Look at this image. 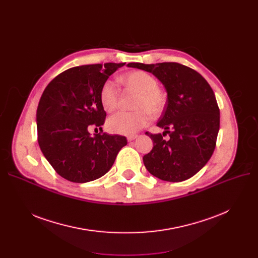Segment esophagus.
Listing matches in <instances>:
<instances>
[{
	"label": "esophagus",
	"mask_w": 258,
	"mask_h": 258,
	"mask_svg": "<svg viewBox=\"0 0 258 258\" xmlns=\"http://www.w3.org/2000/svg\"><path fill=\"white\" fill-rule=\"evenodd\" d=\"M137 137H138L137 135H131V136H127V141H133V140L136 139Z\"/></svg>",
	"instance_id": "esophagus-1"
}]
</instances>
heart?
<instances>
[{"instance_id": "obj_1", "label": "heart", "mask_w": 258, "mask_h": 258, "mask_svg": "<svg viewBox=\"0 0 258 258\" xmlns=\"http://www.w3.org/2000/svg\"><path fill=\"white\" fill-rule=\"evenodd\" d=\"M121 85L137 93L135 112H119L107 120V128L111 133L131 136L144 127L150 117L159 116L167 103L166 93L158 88L157 79L145 71H133L119 77ZM100 103L105 112H113L118 102V93L112 81L102 85L99 93Z\"/></svg>"}]
</instances>
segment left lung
I'll use <instances>...</instances> for the list:
<instances>
[{
  "label": "left lung",
  "mask_w": 258,
  "mask_h": 258,
  "mask_svg": "<svg viewBox=\"0 0 258 258\" xmlns=\"http://www.w3.org/2000/svg\"><path fill=\"white\" fill-rule=\"evenodd\" d=\"M127 67L152 73L167 93L157 123L164 128L163 135L145 133L154 143L143 157L146 169L167 182L191 178L211 158L220 130V110L211 87L200 73L178 62H130ZM165 133L168 141L163 139Z\"/></svg>",
  "instance_id": "obj_1"
}]
</instances>
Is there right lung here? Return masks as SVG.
I'll use <instances>...</instances> for the list:
<instances>
[{
	"label": "right lung",
	"mask_w": 258,
	"mask_h": 258,
	"mask_svg": "<svg viewBox=\"0 0 258 258\" xmlns=\"http://www.w3.org/2000/svg\"><path fill=\"white\" fill-rule=\"evenodd\" d=\"M125 62L86 64L60 73L46 87L36 111L37 140L43 155L60 177L74 183L99 179L113 166L122 147L120 135L90 134L101 130L105 111L102 85Z\"/></svg>",
	"instance_id": "1"
}]
</instances>
